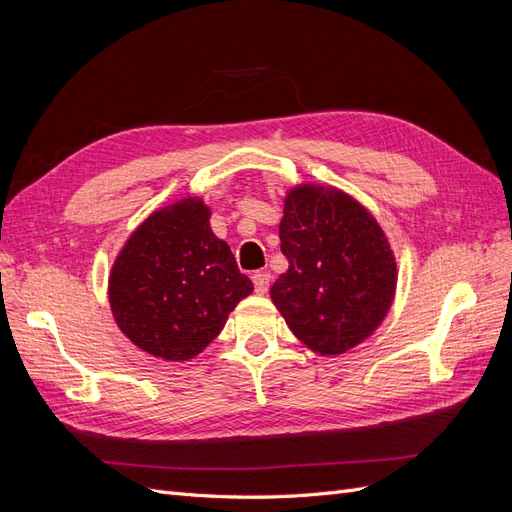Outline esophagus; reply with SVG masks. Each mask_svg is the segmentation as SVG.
I'll return each instance as SVG.
<instances>
[{
  "instance_id": "34e87169",
  "label": "esophagus",
  "mask_w": 512,
  "mask_h": 512,
  "mask_svg": "<svg viewBox=\"0 0 512 512\" xmlns=\"http://www.w3.org/2000/svg\"><path fill=\"white\" fill-rule=\"evenodd\" d=\"M252 282H254V288L258 294H265L269 290V284H271V275L267 271H256L252 275Z\"/></svg>"
}]
</instances>
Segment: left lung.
Returning <instances> with one entry per match:
<instances>
[{
  "label": "left lung",
  "mask_w": 512,
  "mask_h": 512,
  "mask_svg": "<svg viewBox=\"0 0 512 512\" xmlns=\"http://www.w3.org/2000/svg\"><path fill=\"white\" fill-rule=\"evenodd\" d=\"M280 239L288 271L271 299L307 348L342 354L376 331L397 267L374 215L342 190L299 185L286 196Z\"/></svg>",
  "instance_id": "8db88e82"
}]
</instances>
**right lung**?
<instances>
[{
  "mask_svg": "<svg viewBox=\"0 0 512 512\" xmlns=\"http://www.w3.org/2000/svg\"><path fill=\"white\" fill-rule=\"evenodd\" d=\"M209 218L200 198L151 213L113 265L108 299L119 329L158 359H194L254 290Z\"/></svg>",
  "mask_w": 512,
  "mask_h": 512,
  "instance_id": "add662e5",
  "label": "right lung"
}]
</instances>
